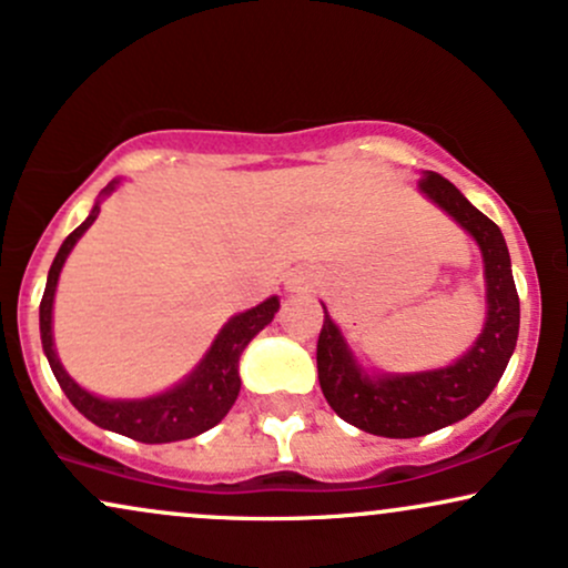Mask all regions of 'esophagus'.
Listing matches in <instances>:
<instances>
[{"instance_id": "esophagus-1", "label": "esophagus", "mask_w": 568, "mask_h": 568, "mask_svg": "<svg viewBox=\"0 0 568 568\" xmlns=\"http://www.w3.org/2000/svg\"><path fill=\"white\" fill-rule=\"evenodd\" d=\"M286 290H290V292H305V290H311V282H305V278L295 276V278H290V282H286Z\"/></svg>"}]
</instances>
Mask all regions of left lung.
<instances>
[{
	"label": "left lung",
	"instance_id": "obj_1",
	"mask_svg": "<svg viewBox=\"0 0 568 568\" xmlns=\"http://www.w3.org/2000/svg\"><path fill=\"white\" fill-rule=\"evenodd\" d=\"M418 186L424 197L443 207L479 244L487 286L481 334L445 368L368 374L324 307L316 349L318 382L334 413L363 432L392 439L424 437L477 410L500 382L519 337V295L500 229L439 173L424 171Z\"/></svg>",
	"mask_w": 568,
	"mask_h": 568
}]
</instances>
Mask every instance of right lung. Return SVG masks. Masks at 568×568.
<instances>
[{
    "instance_id": "obj_1",
    "label": "right lung",
    "mask_w": 568,
    "mask_h": 568,
    "mask_svg": "<svg viewBox=\"0 0 568 568\" xmlns=\"http://www.w3.org/2000/svg\"><path fill=\"white\" fill-rule=\"evenodd\" d=\"M121 181H110L102 189L100 200L91 207L89 219L81 223L73 234H68V240L60 244L58 255H54L52 268L47 276V290L39 305V328H41V347L52 368L54 379L68 395V400L79 408V413L89 418L91 424L102 426V429L123 434V437L136 439V443L146 445H160V443H176V439L197 437V434L213 429L223 416L231 410L236 395H240L242 379H240V358L244 347L250 345L252 337L257 332H263L271 324L273 316L278 311V297H268L265 303L250 307V311L236 313L231 316L219 337L213 339V345L205 353L194 371L184 376L176 387L160 392V395L142 397V400H108V397L91 395L70 379V374L62 368L58 358V349H54L52 337V305H54V292H58V278L62 265H65L70 250L75 247V242L81 240L83 231L100 215V202L108 194L115 192V186Z\"/></svg>"
}]
</instances>
